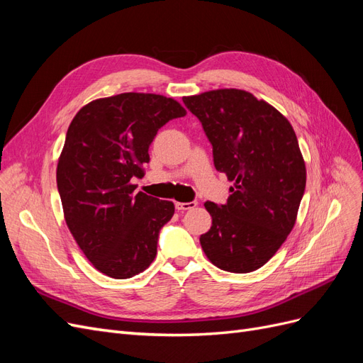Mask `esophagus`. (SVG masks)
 <instances>
[{
	"mask_svg": "<svg viewBox=\"0 0 363 363\" xmlns=\"http://www.w3.org/2000/svg\"><path fill=\"white\" fill-rule=\"evenodd\" d=\"M196 201H189V203H175V208L180 212H184V211H191V208L196 207Z\"/></svg>",
	"mask_w": 363,
	"mask_h": 363,
	"instance_id": "1",
	"label": "esophagus"
}]
</instances>
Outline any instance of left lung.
Instances as JSON below:
<instances>
[{"label": "left lung", "instance_id": "left-lung-1", "mask_svg": "<svg viewBox=\"0 0 363 363\" xmlns=\"http://www.w3.org/2000/svg\"><path fill=\"white\" fill-rule=\"evenodd\" d=\"M230 182L225 204L206 201L212 227L200 244L215 267L251 272L276 255L294 228L306 188V164L289 121L240 89L183 96Z\"/></svg>", "mask_w": 363, "mask_h": 363}]
</instances>
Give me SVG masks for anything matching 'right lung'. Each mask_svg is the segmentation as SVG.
Instances as JSON below:
<instances>
[{
	"instance_id": "obj_1",
	"label": "right lung",
	"mask_w": 363,
	"mask_h": 363,
	"mask_svg": "<svg viewBox=\"0 0 363 363\" xmlns=\"http://www.w3.org/2000/svg\"><path fill=\"white\" fill-rule=\"evenodd\" d=\"M186 111L172 98L125 92L83 106L57 163L65 221L92 265L112 279L145 271L174 203L135 192L160 127Z\"/></svg>"
}]
</instances>
